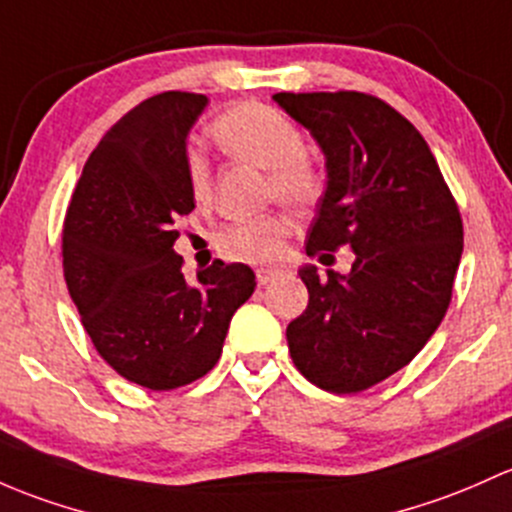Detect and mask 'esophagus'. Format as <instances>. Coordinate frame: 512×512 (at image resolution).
Here are the masks:
<instances>
[{
    "mask_svg": "<svg viewBox=\"0 0 512 512\" xmlns=\"http://www.w3.org/2000/svg\"><path fill=\"white\" fill-rule=\"evenodd\" d=\"M255 277H257V284H260V287H265V284H270L272 279L279 277V270H267V267H260V270L255 272Z\"/></svg>",
    "mask_w": 512,
    "mask_h": 512,
    "instance_id": "obj_1",
    "label": "esophagus"
}]
</instances>
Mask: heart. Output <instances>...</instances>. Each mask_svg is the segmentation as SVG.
I'll use <instances>...</instances> for the list:
<instances>
[{
    "label": "heart",
    "instance_id": "b5f03b06",
    "mask_svg": "<svg viewBox=\"0 0 512 512\" xmlns=\"http://www.w3.org/2000/svg\"><path fill=\"white\" fill-rule=\"evenodd\" d=\"M211 134L228 157L267 171L270 198H279L297 211H311L324 198L326 176L304 154V134L274 107L260 102L233 107L213 122ZM184 169L191 198L198 206H208L213 201L215 184L206 157L198 149H188ZM289 235V215H262L228 225L218 235V250L235 262L274 265L282 260Z\"/></svg>",
    "mask_w": 512,
    "mask_h": 512
}]
</instances>
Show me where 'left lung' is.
Wrapping results in <instances>:
<instances>
[{
	"label": "left lung",
	"mask_w": 512,
	"mask_h": 512,
	"mask_svg": "<svg viewBox=\"0 0 512 512\" xmlns=\"http://www.w3.org/2000/svg\"><path fill=\"white\" fill-rule=\"evenodd\" d=\"M274 100L326 157V193L306 255L326 257L343 245L355 252L351 274L299 270L309 304L287 326L289 353L309 383L355 395L405 368L437 331L464 223L432 149L385 100L355 90Z\"/></svg>",
	"instance_id": "left-lung-1"
}]
</instances>
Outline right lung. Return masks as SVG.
<instances>
[{
    "mask_svg": "<svg viewBox=\"0 0 512 512\" xmlns=\"http://www.w3.org/2000/svg\"><path fill=\"white\" fill-rule=\"evenodd\" d=\"M206 95L139 102L85 161L63 223V274L95 351L129 383L174 390L223 353L235 311L255 292L247 265L215 260L184 277L174 223L196 208L186 137Z\"/></svg>",
    "mask_w": 512,
    "mask_h": 512,
    "instance_id": "obj_1",
    "label": "right lung"
}]
</instances>
